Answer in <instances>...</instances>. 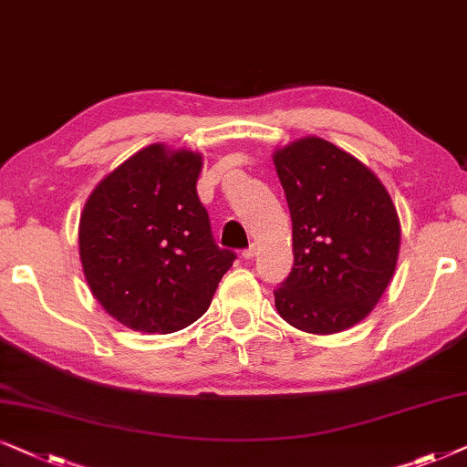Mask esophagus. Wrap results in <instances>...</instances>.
I'll return each instance as SVG.
<instances>
[{
	"label": "esophagus",
	"mask_w": 467,
	"mask_h": 467,
	"mask_svg": "<svg viewBox=\"0 0 467 467\" xmlns=\"http://www.w3.org/2000/svg\"><path fill=\"white\" fill-rule=\"evenodd\" d=\"M256 254H258V247L256 245H250V247H247V250H244V258L245 260H252V258H256Z\"/></svg>",
	"instance_id": "esophagus-1"
}]
</instances>
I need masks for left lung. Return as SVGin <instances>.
Returning a JSON list of instances; mask_svg holds the SVG:
<instances>
[{
  "mask_svg": "<svg viewBox=\"0 0 467 467\" xmlns=\"http://www.w3.org/2000/svg\"><path fill=\"white\" fill-rule=\"evenodd\" d=\"M292 217L290 275L273 292L298 331L333 335L369 316L395 275L400 215L376 172L318 136L273 153Z\"/></svg>",
  "mask_w": 467,
  "mask_h": 467,
  "instance_id": "1",
  "label": "left lung"
}]
</instances>
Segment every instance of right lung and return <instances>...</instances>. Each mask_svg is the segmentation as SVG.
I'll use <instances>...</instances> for the list:
<instances>
[{
	"mask_svg": "<svg viewBox=\"0 0 467 467\" xmlns=\"http://www.w3.org/2000/svg\"><path fill=\"white\" fill-rule=\"evenodd\" d=\"M202 153L155 142L87 198L78 254L91 295L119 325L175 333L201 318L234 254L220 250L198 201Z\"/></svg>",
	"mask_w": 467,
	"mask_h": 467,
	"instance_id": "obj_1",
	"label": "right lung"
}]
</instances>
